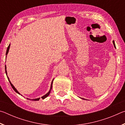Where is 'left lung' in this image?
<instances>
[{
  "label": "left lung",
  "mask_w": 125,
  "mask_h": 125,
  "mask_svg": "<svg viewBox=\"0 0 125 125\" xmlns=\"http://www.w3.org/2000/svg\"><path fill=\"white\" fill-rule=\"evenodd\" d=\"M113 44H114V47H115V48H116V46H115V41H113ZM82 99H83V98H82Z\"/></svg>",
  "instance_id": "8db88e82"
}]
</instances>
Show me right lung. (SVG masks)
<instances>
[{
    "label": "right lung",
    "instance_id": "add662e5",
    "mask_svg": "<svg viewBox=\"0 0 125 125\" xmlns=\"http://www.w3.org/2000/svg\"><path fill=\"white\" fill-rule=\"evenodd\" d=\"M10 44H9V45L8 46V48H7V52H6V55H7V56H6V58H7V54H8V52H9V48H10ZM5 73H6V74H7V77H8V80H9V83H10V85H11V86H12V89H13L15 92L16 93H18V94L20 95V94L19 93L18 91L16 90V89L15 88L14 86L11 84V82H10V79H9V77H8V75H7V67H6V65H5ZM53 79L52 80V83H51V87H50V90H49V92H48L47 93V94H46L45 95H43V96L41 97V98H42V99H45L46 98H47V97L50 95V93H51V89H52V83H53ZM21 96H22V95H21ZM40 98H36V99H33L27 98V99H29L30 100H33V101H38V100H40Z\"/></svg>",
    "mask_w": 125,
    "mask_h": 125
}]
</instances>
